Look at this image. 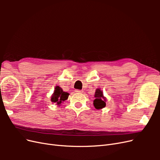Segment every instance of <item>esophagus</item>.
Listing matches in <instances>:
<instances>
[{"label":"esophagus","instance_id":"34e87169","mask_svg":"<svg viewBox=\"0 0 160 160\" xmlns=\"http://www.w3.org/2000/svg\"><path fill=\"white\" fill-rule=\"evenodd\" d=\"M75 92H76V93H82V92H83V91H82V90H75Z\"/></svg>","mask_w":160,"mask_h":160}]
</instances>
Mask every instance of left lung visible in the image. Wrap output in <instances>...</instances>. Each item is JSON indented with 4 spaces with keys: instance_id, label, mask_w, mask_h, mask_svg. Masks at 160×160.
Wrapping results in <instances>:
<instances>
[{
    "instance_id": "left-lung-1",
    "label": "left lung",
    "mask_w": 160,
    "mask_h": 160,
    "mask_svg": "<svg viewBox=\"0 0 160 160\" xmlns=\"http://www.w3.org/2000/svg\"><path fill=\"white\" fill-rule=\"evenodd\" d=\"M106 98L103 96L102 91L100 89H97L95 93V99L93 100V105L95 109H100L105 107Z\"/></svg>"
}]
</instances>
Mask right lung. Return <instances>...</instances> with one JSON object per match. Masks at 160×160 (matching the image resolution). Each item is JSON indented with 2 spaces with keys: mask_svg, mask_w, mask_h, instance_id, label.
Masks as SVG:
<instances>
[{
  "mask_svg": "<svg viewBox=\"0 0 160 160\" xmlns=\"http://www.w3.org/2000/svg\"><path fill=\"white\" fill-rule=\"evenodd\" d=\"M69 95V93L62 91L59 86H56L54 93H52L51 96V101L52 103H55L57 105H60L62 102H63L64 101L68 99Z\"/></svg>",
  "mask_w": 160,
  "mask_h": 160,
  "instance_id": "obj_1",
  "label": "right lung"
}]
</instances>
